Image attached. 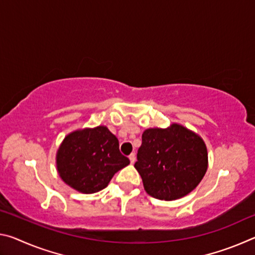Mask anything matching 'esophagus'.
<instances>
[{
	"label": "esophagus",
	"mask_w": 255,
	"mask_h": 255,
	"mask_svg": "<svg viewBox=\"0 0 255 255\" xmlns=\"http://www.w3.org/2000/svg\"><path fill=\"white\" fill-rule=\"evenodd\" d=\"M129 159H130V163H131V164L135 163V161H136V155H135V153H131L130 155H129Z\"/></svg>",
	"instance_id": "1"
}]
</instances>
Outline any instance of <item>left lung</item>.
I'll return each mask as SVG.
<instances>
[{
  "label": "left lung",
  "mask_w": 255,
  "mask_h": 255,
  "mask_svg": "<svg viewBox=\"0 0 255 255\" xmlns=\"http://www.w3.org/2000/svg\"><path fill=\"white\" fill-rule=\"evenodd\" d=\"M135 167L149 196L171 201L187 196L200 183L208 167V153L200 136L172 124L143 132Z\"/></svg>",
  "instance_id": "8db88e82"
}]
</instances>
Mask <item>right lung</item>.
I'll use <instances>...</instances> for the list:
<instances>
[{
  "label": "right lung",
  "mask_w": 255,
  "mask_h": 255,
  "mask_svg": "<svg viewBox=\"0 0 255 255\" xmlns=\"http://www.w3.org/2000/svg\"><path fill=\"white\" fill-rule=\"evenodd\" d=\"M59 176L82 193L105 189L129 158L119 150L118 138L105 126L75 130L64 138L56 156Z\"/></svg>",
  "instance_id": "1"
}]
</instances>
